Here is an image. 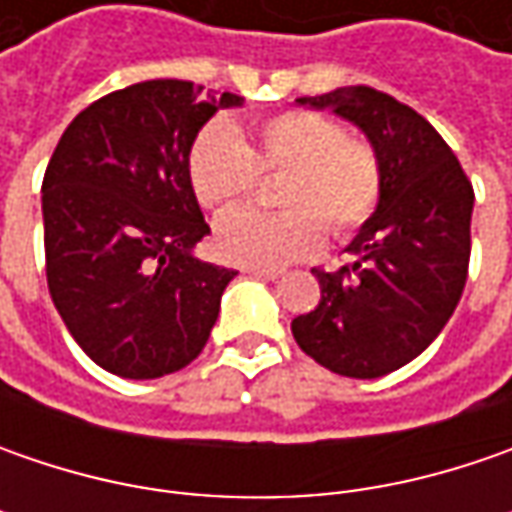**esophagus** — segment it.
<instances>
[{
  "label": "esophagus",
  "instance_id": "1",
  "mask_svg": "<svg viewBox=\"0 0 512 512\" xmlns=\"http://www.w3.org/2000/svg\"><path fill=\"white\" fill-rule=\"evenodd\" d=\"M245 273L247 276H253V279H265V282H276V279H282V270H265V267H247Z\"/></svg>",
  "mask_w": 512,
  "mask_h": 512
}]
</instances>
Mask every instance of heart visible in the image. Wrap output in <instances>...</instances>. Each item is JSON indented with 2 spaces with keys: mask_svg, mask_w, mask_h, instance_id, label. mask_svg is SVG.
<instances>
[{
  "mask_svg": "<svg viewBox=\"0 0 512 512\" xmlns=\"http://www.w3.org/2000/svg\"><path fill=\"white\" fill-rule=\"evenodd\" d=\"M282 213L233 210L216 225L213 250L239 267L293 265L316 256L333 236L359 233L382 202V165L367 142L347 139V130L313 110H285L256 128L247 145L227 122L199 130L187 173L196 199L210 210L245 202L259 176H281Z\"/></svg>",
  "mask_w": 512,
  "mask_h": 512,
  "instance_id": "b5f03b06",
  "label": "heart"
}]
</instances>
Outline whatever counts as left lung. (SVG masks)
<instances>
[{
    "instance_id": "1",
    "label": "left lung",
    "mask_w": 512,
    "mask_h": 512,
    "mask_svg": "<svg viewBox=\"0 0 512 512\" xmlns=\"http://www.w3.org/2000/svg\"><path fill=\"white\" fill-rule=\"evenodd\" d=\"M296 102L362 130L382 165V202L347 245L353 265L313 270L322 299L290 330L327 370L379 379L427 350L462 299L473 185L436 128L382 90L353 85Z\"/></svg>"
}]
</instances>
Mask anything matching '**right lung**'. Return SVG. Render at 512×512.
I'll return each instance as SVG.
<instances>
[{
  "label": "right lung",
  "instance_id": "obj_1",
  "mask_svg": "<svg viewBox=\"0 0 512 512\" xmlns=\"http://www.w3.org/2000/svg\"><path fill=\"white\" fill-rule=\"evenodd\" d=\"M242 102L150 79L96 99L53 150L42 182L50 299L102 370L159 379L207 344L236 270L193 256L210 227L187 156L216 110Z\"/></svg>",
  "mask_w": 512,
  "mask_h": 512
}]
</instances>
